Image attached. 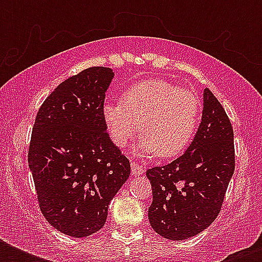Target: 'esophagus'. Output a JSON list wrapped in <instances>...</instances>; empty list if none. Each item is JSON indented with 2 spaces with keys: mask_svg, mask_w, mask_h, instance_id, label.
I'll list each match as a JSON object with an SVG mask.
<instances>
[{
  "mask_svg": "<svg viewBox=\"0 0 262 262\" xmlns=\"http://www.w3.org/2000/svg\"><path fill=\"white\" fill-rule=\"evenodd\" d=\"M130 168H132V174L135 175V177H137V175H141L144 172L143 166H140V164H137V163H132Z\"/></svg>",
  "mask_w": 262,
  "mask_h": 262,
  "instance_id": "esophagus-1",
  "label": "esophagus"
}]
</instances>
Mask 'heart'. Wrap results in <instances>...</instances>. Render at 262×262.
Returning <instances> with one entry per match:
<instances>
[{
    "label": "heart",
    "instance_id": "b5f03b06",
    "mask_svg": "<svg viewBox=\"0 0 262 262\" xmlns=\"http://www.w3.org/2000/svg\"><path fill=\"white\" fill-rule=\"evenodd\" d=\"M200 99L166 80H144L122 95V102H106L103 122L111 141L123 147L139 130L133 152L140 156L172 158L190 144L200 118Z\"/></svg>",
    "mask_w": 262,
    "mask_h": 262
}]
</instances>
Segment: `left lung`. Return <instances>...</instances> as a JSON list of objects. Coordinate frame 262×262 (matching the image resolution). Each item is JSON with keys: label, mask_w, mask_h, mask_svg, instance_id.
<instances>
[{"label": "left lung", "mask_w": 262, "mask_h": 262, "mask_svg": "<svg viewBox=\"0 0 262 262\" xmlns=\"http://www.w3.org/2000/svg\"><path fill=\"white\" fill-rule=\"evenodd\" d=\"M203 99L201 123L185 154L147 171L154 194L148 219L171 241L187 239L211 226L235 168L231 122L208 88Z\"/></svg>", "instance_id": "left-lung-1"}]
</instances>
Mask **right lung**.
Listing matches in <instances>:
<instances>
[{
  "label": "right lung",
  "mask_w": 262,
  "mask_h": 262,
  "mask_svg": "<svg viewBox=\"0 0 262 262\" xmlns=\"http://www.w3.org/2000/svg\"><path fill=\"white\" fill-rule=\"evenodd\" d=\"M114 77L94 67L72 76L40 106L28 166L40 211L65 235L83 238L104 226L108 204L130 174V163L108 137L102 107Z\"/></svg>",
  "instance_id": "right-lung-1"
}]
</instances>
